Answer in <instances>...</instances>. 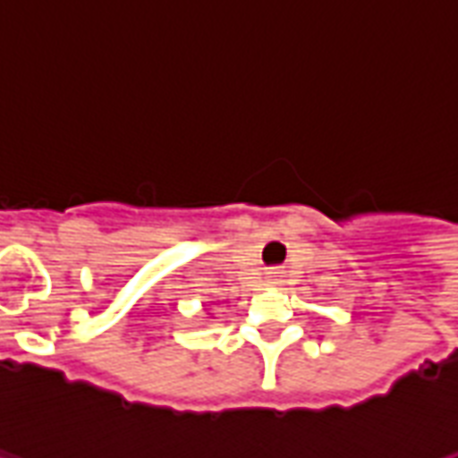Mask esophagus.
I'll return each instance as SVG.
<instances>
[{"instance_id":"34e87169","label":"esophagus","mask_w":458,"mask_h":458,"mask_svg":"<svg viewBox=\"0 0 458 458\" xmlns=\"http://www.w3.org/2000/svg\"><path fill=\"white\" fill-rule=\"evenodd\" d=\"M283 277V273L280 270H267V280H273V283H277Z\"/></svg>"}]
</instances>
